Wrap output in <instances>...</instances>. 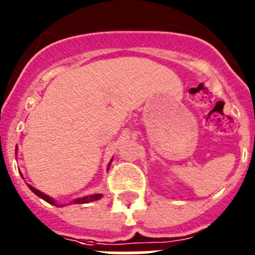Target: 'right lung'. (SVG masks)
Listing matches in <instances>:
<instances>
[{
  "instance_id": "right-lung-1",
  "label": "right lung",
  "mask_w": 255,
  "mask_h": 255,
  "mask_svg": "<svg viewBox=\"0 0 255 255\" xmlns=\"http://www.w3.org/2000/svg\"><path fill=\"white\" fill-rule=\"evenodd\" d=\"M111 162H112V159H111V161H110V163H108L107 170H108V168H110V166H111ZM21 176H22V175H21ZM28 186H29V189H30V190L33 191V193H34L35 195H38V197H39V198H42V199H43V200H46L47 203L52 204V206H56V207H62V204L56 203V200L53 199V198L49 197V195L44 194V193H42V191L38 190V189L33 188V186H31V185H28ZM101 198H102V194L85 195V197H82V198H76V199H74L73 202H71V203H73V204H85V203H91V202H96V200L101 199ZM71 203H70V204H71Z\"/></svg>"
}]
</instances>
